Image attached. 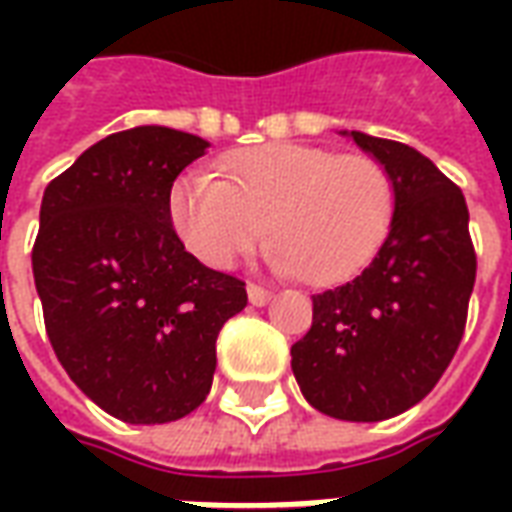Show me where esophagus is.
I'll return each instance as SVG.
<instances>
[{
  "label": "esophagus",
  "instance_id": "1",
  "mask_svg": "<svg viewBox=\"0 0 512 512\" xmlns=\"http://www.w3.org/2000/svg\"><path fill=\"white\" fill-rule=\"evenodd\" d=\"M246 293H249V301H252L255 307H263V304L271 299V290L260 288V285H255V282H249V285H246Z\"/></svg>",
  "mask_w": 512,
  "mask_h": 512
}]
</instances>
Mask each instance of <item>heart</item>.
Returning <instances> with one entry per match:
<instances>
[{
	"mask_svg": "<svg viewBox=\"0 0 512 512\" xmlns=\"http://www.w3.org/2000/svg\"><path fill=\"white\" fill-rule=\"evenodd\" d=\"M169 216L205 266L230 268L271 230L279 241L274 266L312 282H340L362 271L386 241L395 180L367 153L274 142L224 158L222 178L180 175L169 191Z\"/></svg>",
	"mask_w": 512,
	"mask_h": 512,
	"instance_id": "heart-1",
	"label": "heart"
}]
</instances>
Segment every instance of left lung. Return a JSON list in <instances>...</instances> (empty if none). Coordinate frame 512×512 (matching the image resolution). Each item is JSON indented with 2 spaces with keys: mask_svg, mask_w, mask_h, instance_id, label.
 Wrapping results in <instances>:
<instances>
[{
  "mask_svg": "<svg viewBox=\"0 0 512 512\" xmlns=\"http://www.w3.org/2000/svg\"><path fill=\"white\" fill-rule=\"evenodd\" d=\"M395 180V219L373 263L312 296L290 348L301 395L323 414L378 422L439 384L461 345L477 274L461 189L414 147L351 131Z\"/></svg>",
  "mask_w": 512,
  "mask_h": 512,
  "instance_id": "obj_1",
  "label": "left lung"
}]
</instances>
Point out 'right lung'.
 Wrapping results in <instances>:
<instances>
[{"mask_svg":"<svg viewBox=\"0 0 512 512\" xmlns=\"http://www.w3.org/2000/svg\"><path fill=\"white\" fill-rule=\"evenodd\" d=\"M205 147L175 128H131L43 191L32 274L51 348L84 395L131 425L200 406L216 337L246 307V282L202 266L169 216L172 183Z\"/></svg>","mask_w":512,"mask_h":512,"instance_id":"right-lung-1","label":"right lung"}]
</instances>
